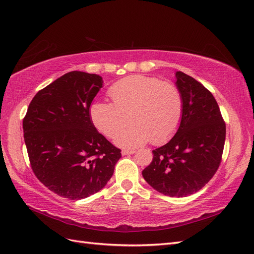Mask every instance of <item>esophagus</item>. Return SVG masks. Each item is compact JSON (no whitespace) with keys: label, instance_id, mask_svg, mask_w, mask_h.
<instances>
[{"label":"esophagus","instance_id":"34e87169","mask_svg":"<svg viewBox=\"0 0 254 254\" xmlns=\"http://www.w3.org/2000/svg\"><path fill=\"white\" fill-rule=\"evenodd\" d=\"M135 152V150L134 149H124V150H122V155L123 156H127V155H132V153H134Z\"/></svg>","mask_w":254,"mask_h":254}]
</instances>
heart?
I'll return each instance as SVG.
<instances>
[{"mask_svg": "<svg viewBox=\"0 0 254 254\" xmlns=\"http://www.w3.org/2000/svg\"><path fill=\"white\" fill-rule=\"evenodd\" d=\"M112 103L96 101L89 108L90 119L107 137L117 135L123 147H136L147 142L162 144L178 129L183 114V97L172 81L131 75L113 83L108 90Z\"/></svg>", "mask_w": 254, "mask_h": 254, "instance_id": "1", "label": "heart"}]
</instances>
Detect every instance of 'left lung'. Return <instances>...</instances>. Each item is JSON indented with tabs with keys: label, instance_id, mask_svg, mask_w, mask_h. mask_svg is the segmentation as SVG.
Wrapping results in <instances>:
<instances>
[{
	"label": "left lung",
	"instance_id": "obj_1",
	"mask_svg": "<svg viewBox=\"0 0 254 254\" xmlns=\"http://www.w3.org/2000/svg\"><path fill=\"white\" fill-rule=\"evenodd\" d=\"M183 97L180 126L173 139L152 150L142 172L159 193L186 197L201 190L217 172L226 140V123L213 94L195 78L176 72Z\"/></svg>",
	"mask_w": 254,
	"mask_h": 254
}]
</instances>
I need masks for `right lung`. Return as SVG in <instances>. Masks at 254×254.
Here are the masks:
<instances>
[{
	"label": "right lung",
	"mask_w": 254,
	"mask_h": 254,
	"mask_svg": "<svg viewBox=\"0 0 254 254\" xmlns=\"http://www.w3.org/2000/svg\"><path fill=\"white\" fill-rule=\"evenodd\" d=\"M102 87L99 75L68 72L38 92L23 119L35 176L70 200L101 190L122 157L121 149L97 131L89 115Z\"/></svg>",
	"instance_id": "add662e5"
}]
</instances>
